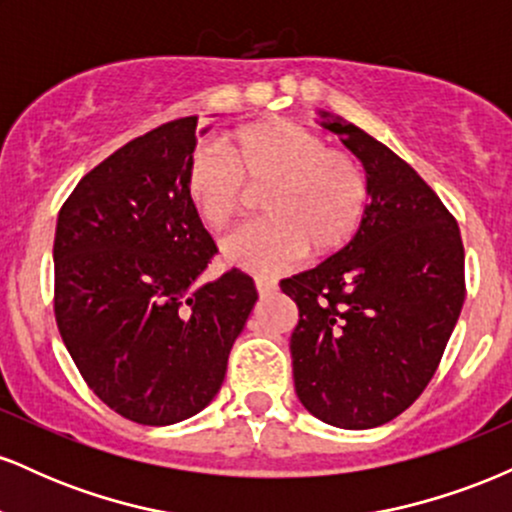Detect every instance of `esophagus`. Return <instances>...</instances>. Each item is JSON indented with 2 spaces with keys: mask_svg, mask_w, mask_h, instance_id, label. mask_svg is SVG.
I'll list each match as a JSON object with an SVG mask.
<instances>
[{
  "mask_svg": "<svg viewBox=\"0 0 512 512\" xmlns=\"http://www.w3.org/2000/svg\"><path fill=\"white\" fill-rule=\"evenodd\" d=\"M255 289H257V293H260V296H269V293L276 291V284L272 279H262V276H257Z\"/></svg>",
  "mask_w": 512,
  "mask_h": 512,
  "instance_id": "obj_1",
  "label": "esophagus"
}]
</instances>
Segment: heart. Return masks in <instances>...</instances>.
Instances as JSON below:
<instances>
[{
  "label": "heart",
  "mask_w": 512,
  "mask_h": 512,
  "mask_svg": "<svg viewBox=\"0 0 512 512\" xmlns=\"http://www.w3.org/2000/svg\"><path fill=\"white\" fill-rule=\"evenodd\" d=\"M223 151L199 146L187 161L182 185L197 219L223 233L243 209L245 187L264 190L269 216L226 240L228 264L276 274L308 250L332 255L354 240L368 209V180L354 154L279 117L233 129Z\"/></svg>",
  "instance_id": "obj_1"
}]
</instances>
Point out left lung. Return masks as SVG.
I'll list each match as a JSON object with an SVG mask.
<instances>
[{"instance_id":"obj_1","label":"left lung","mask_w":512,"mask_h":512,"mask_svg":"<svg viewBox=\"0 0 512 512\" xmlns=\"http://www.w3.org/2000/svg\"><path fill=\"white\" fill-rule=\"evenodd\" d=\"M366 168L370 204L346 248L281 281L298 305L293 383L310 414L349 431L383 426L436 373L464 303L460 226L395 151L320 110Z\"/></svg>"}]
</instances>
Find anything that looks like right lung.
Returning a JSON list of instances; mask_svg holds the SVG:
<instances>
[{"instance_id":"obj_1","label":"right lung","mask_w":512,"mask_h":512,"mask_svg":"<svg viewBox=\"0 0 512 512\" xmlns=\"http://www.w3.org/2000/svg\"><path fill=\"white\" fill-rule=\"evenodd\" d=\"M195 146L197 117L151 129L86 173L57 216L62 342L86 385L144 426L207 407L257 301L238 269L199 281L216 245L182 185Z\"/></svg>"}]
</instances>
